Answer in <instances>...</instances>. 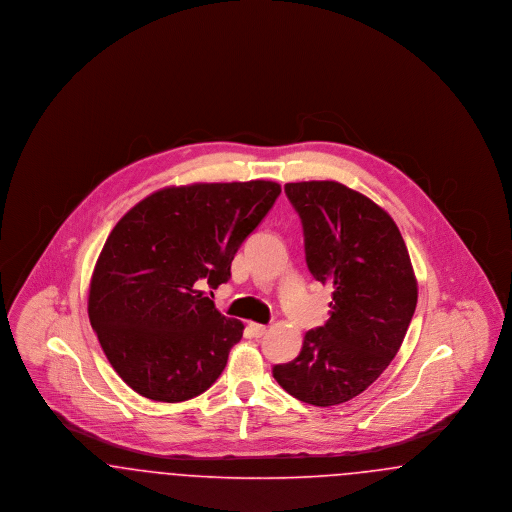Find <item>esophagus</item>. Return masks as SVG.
<instances>
[{"instance_id": "1", "label": "esophagus", "mask_w": 512, "mask_h": 512, "mask_svg": "<svg viewBox=\"0 0 512 512\" xmlns=\"http://www.w3.org/2000/svg\"><path fill=\"white\" fill-rule=\"evenodd\" d=\"M249 330H251V334H253L255 338H263V336L267 334V326H263V324H255V322H251V324H249Z\"/></svg>"}]
</instances>
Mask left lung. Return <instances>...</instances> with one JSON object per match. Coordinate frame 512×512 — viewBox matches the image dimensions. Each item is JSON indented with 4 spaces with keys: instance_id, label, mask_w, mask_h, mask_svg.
Wrapping results in <instances>:
<instances>
[{
    "instance_id": "obj_1",
    "label": "left lung",
    "mask_w": 512,
    "mask_h": 512,
    "mask_svg": "<svg viewBox=\"0 0 512 512\" xmlns=\"http://www.w3.org/2000/svg\"><path fill=\"white\" fill-rule=\"evenodd\" d=\"M297 211L311 274L334 288L330 318L303 338L301 353L272 368L295 399L340 405L376 382L397 355L418 286L403 236L366 195L334 180L284 186Z\"/></svg>"
}]
</instances>
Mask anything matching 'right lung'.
I'll use <instances>...</instances> for the list:
<instances>
[{
  "mask_svg": "<svg viewBox=\"0 0 512 512\" xmlns=\"http://www.w3.org/2000/svg\"><path fill=\"white\" fill-rule=\"evenodd\" d=\"M280 184L171 186L147 195L111 230L90 282L88 317L115 372L140 395L178 403L209 390L244 324L224 317L217 290Z\"/></svg>",
  "mask_w": 512,
  "mask_h": 512,
  "instance_id": "right-lung-1",
  "label": "right lung"
}]
</instances>
